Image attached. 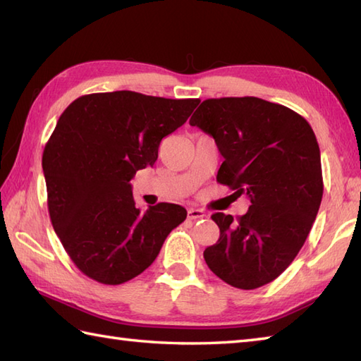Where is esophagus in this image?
Returning a JSON list of instances; mask_svg holds the SVG:
<instances>
[{"instance_id":"34e87169","label":"esophagus","mask_w":361,"mask_h":361,"mask_svg":"<svg viewBox=\"0 0 361 361\" xmlns=\"http://www.w3.org/2000/svg\"><path fill=\"white\" fill-rule=\"evenodd\" d=\"M206 214L202 209H195V208H189L188 209V219L189 220H198V219H204Z\"/></svg>"}]
</instances>
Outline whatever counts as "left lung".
<instances>
[{"label":"left lung","instance_id":"1","mask_svg":"<svg viewBox=\"0 0 361 361\" xmlns=\"http://www.w3.org/2000/svg\"><path fill=\"white\" fill-rule=\"evenodd\" d=\"M189 124L211 135L224 157L217 181L251 203L239 219L212 214L220 237L204 250L206 264L229 286L262 287L293 262L317 219V136L301 114L250 96L206 99Z\"/></svg>","mask_w":361,"mask_h":361}]
</instances>
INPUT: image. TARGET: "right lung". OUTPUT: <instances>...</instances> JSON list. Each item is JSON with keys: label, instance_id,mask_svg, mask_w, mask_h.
Masks as SVG:
<instances>
[{"label": "right lung", "instance_id": "obj_1", "mask_svg": "<svg viewBox=\"0 0 361 361\" xmlns=\"http://www.w3.org/2000/svg\"><path fill=\"white\" fill-rule=\"evenodd\" d=\"M198 102L113 91L75 99L59 118L42 159L49 217L88 278L106 286L136 278L185 221L186 209L173 203L141 212L130 180L155 164L161 140L185 124Z\"/></svg>", "mask_w": 361, "mask_h": 361}]
</instances>
